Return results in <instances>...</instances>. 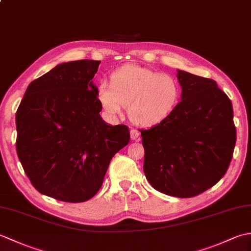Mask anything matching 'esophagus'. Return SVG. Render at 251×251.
<instances>
[{
	"instance_id": "obj_1",
	"label": "esophagus",
	"mask_w": 251,
	"mask_h": 251,
	"mask_svg": "<svg viewBox=\"0 0 251 251\" xmlns=\"http://www.w3.org/2000/svg\"><path fill=\"white\" fill-rule=\"evenodd\" d=\"M130 137H131V139H132V140H139L140 132L138 131L137 129H134V128H132V129L130 130Z\"/></svg>"
}]
</instances>
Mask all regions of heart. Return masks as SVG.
<instances>
[{"label": "heart", "mask_w": 251, "mask_h": 251, "mask_svg": "<svg viewBox=\"0 0 251 251\" xmlns=\"http://www.w3.org/2000/svg\"><path fill=\"white\" fill-rule=\"evenodd\" d=\"M100 105L110 116L120 115L125 104L136 125L153 126L173 114L181 98V85L170 74L137 65H125L110 75V84L97 87Z\"/></svg>", "instance_id": "b5f03b06"}]
</instances>
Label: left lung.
Instances as JSON below:
<instances>
[{"label":"left lung","instance_id":"8db88e82","mask_svg":"<svg viewBox=\"0 0 251 251\" xmlns=\"http://www.w3.org/2000/svg\"><path fill=\"white\" fill-rule=\"evenodd\" d=\"M182 95L168 119L141 129L143 170L154 189L188 199L210 189L226 175L236 128L230 98L211 78L178 70Z\"/></svg>","mask_w":251,"mask_h":251}]
</instances>
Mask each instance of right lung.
<instances>
[{"label": "right lung", "mask_w": 251, "mask_h": 251, "mask_svg": "<svg viewBox=\"0 0 251 251\" xmlns=\"http://www.w3.org/2000/svg\"><path fill=\"white\" fill-rule=\"evenodd\" d=\"M100 61L56 66L31 82L16 112L19 161L40 193L67 202L97 193L112 157L128 145L126 125L110 126L92 79Z\"/></svg>", "instance_id": "right-lung-1"}]
</instances>
